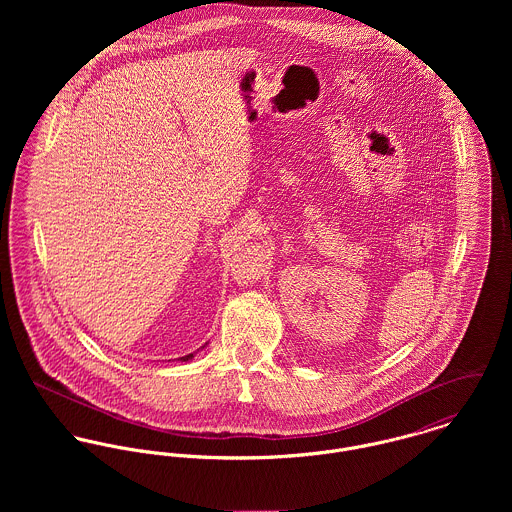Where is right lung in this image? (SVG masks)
<instances>
[{"label":"right lung","mask_w":512,"mask_h":512,"mask_svg":"<svg viewBox=\"0 0 512 512\" xmlns=\"http://www.w3.org/2000/svg\"><path fill=\"white\" fill-rule=\"evenodd\" d=\"M207 345H209V343H205V345H203V347H201V349H205V347H207ZM193 357H195V353H191V355H185V357H181V359H179V361H181V363H187V361H191V359H193Z\"/></svg>","instance_id":"obj_1"}]
</instances>
